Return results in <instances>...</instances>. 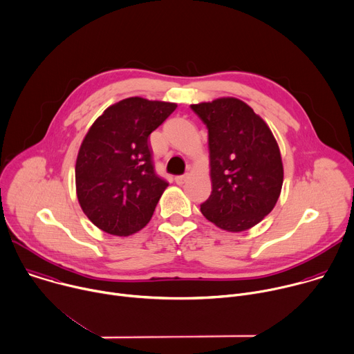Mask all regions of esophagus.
Instances as JSON below:
<instances>
[{
    "label": "esophagus",
    "instance_id": "34e87169",
    "mask_svg": "<svg viewBox=\"0 0 354 354\" xmlns=\"http://www.w3.org/2000/svg\"><path fill=\"white\" fill-rule=\"evenodd\" d=\"M187 178H189L187 175H180V176H176V178H175V182H176L178 185H183V183L187 180Z\"/></svg>",
    "mask_w": 354,
    "mask_h": 354
}]
</instances>
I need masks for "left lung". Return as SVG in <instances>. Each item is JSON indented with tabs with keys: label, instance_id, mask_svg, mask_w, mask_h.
Instances as JSON below:
<instances>
[{
	"label": "left lung",
	"instance_id": "1",
	"mask_svg": "<svg viewBox=\"0 0 354 354\" xmlns=\"http://www.w3.org/2000/svg\"><path fill=\"white\" fill-rule=\"evenodd\" d=\"M208 129L211 196L201 214L227 232H243L275 207L283 183L279 146L266 121L234 97L192 104Z\"/></svg>",
	"mask_w": 354,
	"mask_h": 354
}]
</instances>
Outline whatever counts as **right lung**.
Wrapping results in <instances>:
<instances>
[{
  "label": "right lung",
  "instance_id": "obj_1",
  "mask_svg": "<svg viewBox=\"0 0 354 354\" xmlns=\"http://www.w3.org/2000/svg\"><path fill=\"white\" fill-rule=\"evenodd\" d=\"M176 106L129 97L109 105L90 127L76 158V196L101 230L129 236L150 222L168 183L154 171L149 136Z\"/></svg>",
  "mask_w": 354,
  "mask_h": 354
}]
</instances>
